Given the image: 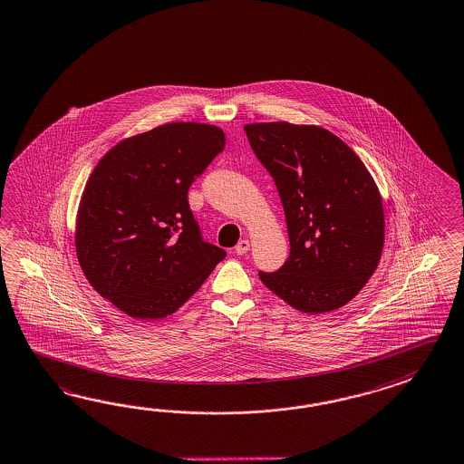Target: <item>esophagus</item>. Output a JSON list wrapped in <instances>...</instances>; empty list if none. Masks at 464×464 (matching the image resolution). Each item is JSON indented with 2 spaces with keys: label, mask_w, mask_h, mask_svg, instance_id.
I'll list each match as a JSON object with an SVG mask.
<instances>
[{
  "label": "esophagus",
  "mask_w": 464,
  "mask_h": 464,
  "mask_svg": "<svg viewBox=\"0 0 464 464\" xmlns=\"http://www.w3.org/2000/svg\"><path fill=\"white\" fill-rule=\"evenodd\" d=\"M247 249H249V241H247V239H241V241L237 243V247H235V251H237V255H245V253H247Z\"/></svg>",
  "instance_id": "esophagus-1"
}]
</instances>
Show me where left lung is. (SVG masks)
Listing matches in <instances>:
<instances>
[{
  "mask_svg": "<svg viewBox=\"0 0 464 464\" xmlns=\"http://www.w3.org/2000/svg\"><path fill=\"white\" fill-rule=\"evenodd\" d=\"M285 208L289 257L259 279L308 314L344 306L368 283L384 245L382 198L360 156L316 124L245 126Z\"/></svg>",
  "mask_w": 464,
  "mask_h": 464,
  "instance_id": "8db88e82",
  "label": "left lung"
}]
</instances>
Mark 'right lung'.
I'll return each mask as SVG.
<instances>
[{
	"label": "right lung",
	"mask_w": 464,
	"mask_h": 464,
	"mask_svg": "<svg viewBox=\"0 0 464 464\" xmlns=\"http://www.w3.org/2000/svg\"><path fill=\"white\" fill-rule=\"evenodd\" d=\"M225 143L215 124L176 121L114 144L94 166L76 215V256L124 314H173L227 256L201 239L188 205L189 186Z\"/></svg>",
	"instance_id": "1"
}]
</instances>
